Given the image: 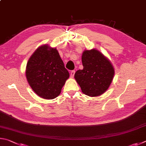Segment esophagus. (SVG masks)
Returning a JSON list of instances; mask_svg holds the SVG:
<instances>
[{"label": "esophagus", "instance_id": "obj_1", "mask_svg": "<svg viewBox=\"0 0 146 146\" xmlns=\"http://www.w3.org/2000/svg\"><path fill=\"white\" fill-rule=\"evenodd\" d=\"M75 72L76 71L75 70H72L70 72V78H74V74H75Z\"/></svg>", "mask_w": 146, "mask_h": 146}]
</instances>
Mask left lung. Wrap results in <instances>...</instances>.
Segmentation results:
<instances>
[{"instance_id": "obj_1", "label": "left lung", "mask_w": 146, "mask_h": 146, "mask_svg": "<svg viewBox=\"0 0 146 146\" xmlns=\"http://www.w3.org/2000/svg\"><path fill=\"white\" fill-rule=\"evenodd\" d=\"M83 68L75 73L74 78L83 93L90 97L105 92L114 76V68L106 58L96 49L85 50L82 55Z\"/></svg>"}]
</instances>
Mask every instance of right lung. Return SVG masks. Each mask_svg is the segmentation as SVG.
<instances>
[{
  "instance_id": "right-lung-1",
  "label": "right lung",
  "mask_w": 146,
  "mask_h": 146,
  "mask_svg": "<svg viewBox=\"0 0 146 146\" xmlns=\"http://www.w3.org/2000/svg\"><path fill=\"white\" fill-rule=\"evenodd\" d=\"M25 75L28 83L38 96L46 99L58 97L69 73L55 48L41 46L31 56Z\"/></svg>"
}]
</instances>
